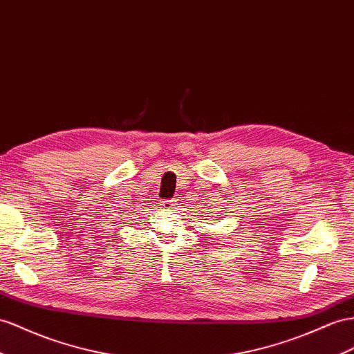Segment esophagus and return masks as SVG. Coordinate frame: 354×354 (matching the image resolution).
<instances>
[{"label":"esophagus","instance_id":"1","mask_svg":"<svg viewBox=\"0 0 354 354\" xmlns=\"http://www.w3.org/2000/svg\"><path fill=\"white\" fill-rule=\"evenodd\" d=\"M178 202H179V198H174V201H165V202H161V206L165 207L166 211H176L179 207Z\"/></svg>","mask_w":354,"mask_h":354}]
</instances>
